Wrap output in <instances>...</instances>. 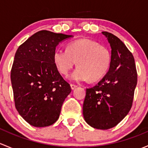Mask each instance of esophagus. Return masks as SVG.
I'll return each instance as SVG.
<instances>
[{
	"label": "esophagus",
	"instance_id": "obj_1",
	"mask_svg": "<svg viewBox=\"0 0 148 148\" xmlns=\"http://www.w3.org/2000/svg\"><path fill=\"white\" fill-rule=\"evenodd\" d=\"M77 87V85H76V84H71V89H76V88Z\"/></svg>",
	"mask_w": 148,
	"mask_h": 148
}]
</instances>
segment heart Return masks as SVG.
<instances>
[{
	"instance_id": "1",
	"label": "heart",
	"mask_w": 148,
	"mask_h": 148,
	"mask_svg": "<svg viewBox=\"0 0 148 148\" xmlns=\"http://www.w3.org/2000/svg\"><path fill=\"white\" fill-rule=\"evenodd\" d=\"M111 59L107 46L87 38L69 43L66 50L56 49L53 55L54 64L63 75H68L77 62L78 67L69 77L74 82L100 79L108 71Z\"/></svg>"
}]
</instances>
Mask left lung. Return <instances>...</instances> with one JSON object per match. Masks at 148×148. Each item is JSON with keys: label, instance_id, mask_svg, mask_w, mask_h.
<instances>
[{"label": "left lung", "instance_id": "8db88e82", "mask_svg": "<svg viewBox=\"0 0 148 148\" xmlns=\"http://www.w3.org/2000/svg\"><path fill=\"white\" fill-rule=\"evenodd\" d=\"M111 47L109 71L97 85L86 89L83 104L84 118L96 129L115 127L132 107L138 82L135 59L119 38L103 31Z\"/></svg>", "mask_w": 148, "mask_h": 148}]
</instances>
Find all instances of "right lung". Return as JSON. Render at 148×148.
<instances>
[{
	"mask_svg": "<svg viewBox=\"0 0 148 148\" xmlns=\"http://www.w3.org/2000/svg\"><path fill=\"white\" fill-rule=\"evenodd\" d=\"M73 36L40 31L18 47L10 72L15 106L28 124L36 127L57 121L71 86L53 60L58 44Z\"/></svg>",
	"mask_w": 148,
	"mask_h": 148,
	"instance_id": "1",
	"label": "right lung"
}]
</instances>
